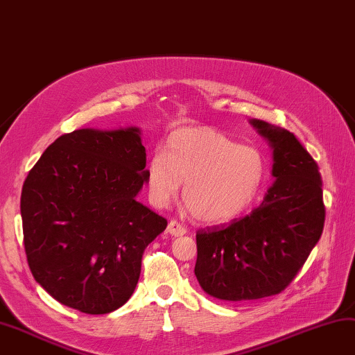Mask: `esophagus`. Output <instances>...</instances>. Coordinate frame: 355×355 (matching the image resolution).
Returning a JSON list of instances; mask_svg holds the SVG:
<instances>
[{"label":"esophagus","mask_w":355,"mask_h":355,"mask_svg":"<svg viewBox=\"0 0 355 355\" xmlns=\"http://www.w3.org/2000/svg\"><path fill=\"white\" fill-rule=\"evenodd\" d=\"M168 232L171 233L173 236H182L187 233V229H185L184 224L178 223V220H175V219H171L168 223Z\"/></svg>","instance_id":"obj_1"}]
</instances>
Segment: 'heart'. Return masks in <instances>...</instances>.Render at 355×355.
Here are the masks:
<instances>
[{
	"mask_svg": "<svg viewBox=\"0 0 355 355\" xmlns=\"http://www.w3.org/2000/svg\"><path fill=\"white\" fill-rule=\"evenodd\" d=\"M266 176V162L253 146L210 128L173 132L146 166V189L156 207H165L182 182L184 202L204 223H224L241 215L255 200Z\"/></svg>",
	"mask_w": 355,
	"mask_h": 355,
	"instance_id": "obj_1",
	"label": "heart"
}]
</instances>
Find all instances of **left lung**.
I'll use <instances>...</instances> for the list:
<instances>
[{
	"mask_svg": "<svg viewBox=\"0 0 355 355\" xmlns=\"http://www.w3.org/2000/svg\"><path fill=\"white\" fill-rule=\"evenodd\" d=\"M273 148L275 182L263 202L230 224L196 232L195 275L209 295L247 302L283 292L323 233L322 175L295 135L252 119Z\"/></svg>",
	"mask_w": 355,
	"mask_h": 355,
	"instance_id": "left-lung-1",
	"label": "left lung"
}]
</instances>
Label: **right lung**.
<instances>
[{
  "label": "right lung",
  "mask_w": 355,
  "mask_h": 355,
  "mask_svg": "<svg viewBox=\"0 0 355 355\" xmlns=\"http://www.w3.org/2000/svg\"><path fill=\"white\" fill-rule=\"evenodd\" d=\"M145 166L137 128L76 130L32 166L19 202L24 250L57 302L100 315L132 295L146 245L166 227L136 199Z\"/></svg>",
  "instance_id": "add662e5"
}]
</instances>
